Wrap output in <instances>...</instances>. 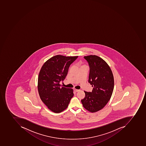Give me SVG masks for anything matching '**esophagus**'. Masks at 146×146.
Returning a JSON list of instances; mask_svg holds the SVG:
<instances>
[{
	"instance_id": "obj_1",
	"label": "esophagus",
	"mask_w": 146,
	"mask_h": 146,
	"mask_svg": "<svg viewBox=\"0 0 146 146\" xmlns=\"http://www.w3.org/2000/svg\"><path fill=\"white\" fill-rule=\"evenodd\" d=\"M74 91H75L76 92H79V91H80V90H77V89H74Z\"/></svg>"
}]
</instances>
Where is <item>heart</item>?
<instances>
[{"instance_id":"b5f03b06","label":"heart","mask_w":146,"mask_h":146,"mask_svg":"<svg viewBox=\"0 0 146 146\" xmlns=\"http://www.w3.org/2000/svg\"><path fill=\"white\" fill-rule=\"evenodd\" d=\"M84 66V65H82V66Z\"/></svg>"}]
</instances>
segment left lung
Segmentation results:
<instances>
[{
  "instance_id": "obj_1",
  "label": "left lung",
  "mask_w": 146,
  "mask_h": 146,
  "mask_svg": "<svg viewBox=\"0 0 146 146\" xmlns=\"http://www.w3.org/2000/svg\"><path fill=\"white\" fill-rule=\"evenodd\" d=\"M90 66L88 83L93 89L91 92L85 91L81 100L83 106L91 112L103 108L110 100L113 93L114 80L113 74L108 63L96 55L84 56Z\"/></svg>"
}]
</instances>
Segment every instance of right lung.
Masks as SVG:
<instances>
[{
	"instance_id": "1",
	"label": "right lung",
	"mask_w": 146,
	"mask_h": 146,
	"mask_svg": "<svg viewBox=\"0 0 146 146\" xmlns=\"http://www.w3.org/2000/svg\"><path fill=\"white\" fill-rule=\"evenodd\" d=\"M77 58L58 55L48 60L41 68L38 80V94L42 101L54 113L67 108L73 97V89L61 87L59 83L64 80L70 66Z\"/></svg>"
}]
</instances>
